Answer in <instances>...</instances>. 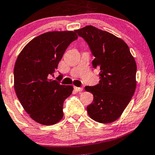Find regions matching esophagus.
<instances>
[{
	"instance_id": "1",
	"label": "esophagus",
	"mask_w": 155,
	"mask_h": 155,
	"mask_svg": "<svg viewBox=\"0 0 155 155\" xmlns=\"http://www.w3.org/2000/svg\"><path fill=\"white\" fill-rule=\"evenodd\" d=\"M74 90L76 91H77V92H81V91H83V88H80V87L74 86Z\"/></svg>"
}]
</instances>
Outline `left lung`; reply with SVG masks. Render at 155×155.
<instances>
[{
    "instance_id": "8db88e82",
    "label": "left lung",
    "mask_w": 155,
    "mask_h": 155,
    "mask_svg": "<svg viewBox=\"0 0 155 155\" xmlns=\"http://www.w3.org/2000/svg\"><path fill=\"white\" fill-rule=\"evenodd\" d=\"M90 48L95 58L93 68H99V84L86 86L93 95L87 107L89 117L102 124L119 119L134 95L136 88L137 67L129 48L114 34L89 25L75 31Z\"/></svg>"
}]
</instances>
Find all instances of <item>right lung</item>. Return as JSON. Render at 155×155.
<instances>
[{"instance_id":"obj_1","label":"right lung","mask_w":155,"mask_h":155,"mask_svg":"<svg viewBox=\"0 0 155 155\" xmlns=\"http://www.w3.org/2000/svg\"><path fill=\"white\" fill-rule=\"evenodd\" d=\"M77 38L75 31L46 32L32 39L17 57L15 93L27 114L39 124L53 125L62 119L63 103L74 88L51 77L67 47Z\"/></svg>"}]
</instances>
